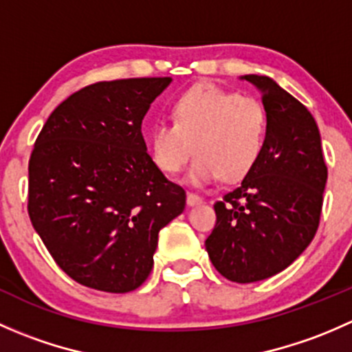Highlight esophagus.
<instances>
[{
	"label": "esophagus",
	"instance_id": "34e87169",
	"mask_svg": "<svg viewBox=\"0 0 352 352\" xmlns=\"http://www.w3.org/2000/svg\"><path fill=\"white\" fill-rule=\"evenodd\" d=\"M201 202H202V197H199L197 194L187 192V204H189V206H197V204H201Z\"/></svg>",
	"mask_w": 352,
	"mask_h": 352
}]
</instances>
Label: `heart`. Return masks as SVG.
Masks as SVG:
<instances>
[{
  "mask_svg": "<svg viewBox=\"0 0 352 352\" xmlns=\"http://www.w3.org/2000/svg\"><path fill=\"white\" fill-rule=\"evenodd\" d=\"M267 107L255 97L199 83L172 104V124L150 133L151 160L165 175H177L196 153L189 180L196 186L245 179L264 153Z\"/></svg>",
  "mask_w": 352,
  "mask_h": 352,
  "instance_id": "b5f03b06",
  "label": "heart"
}]
</instances>
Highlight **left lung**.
Wrapping results in <instances>:
<instances>
[{
    "mask_svg": "<svg viewBox=\"0 0 352 352\" xmlns=\"http://www.w3.org/2000/svg\"><path fill=\"white\" fill-rule=\"evenodd\" d=\"M245 80L262 91L269 112L264 153L236 189L214 202L206 250L233 283L285 271L310 245L320 223L327 165L314 116L267 76Z\"/></svg>",
    "mask_w": 352,
    "mask_h": 352,
    "instance_id": "8db88e82",
    "label": "left lung"
}]
</instances>
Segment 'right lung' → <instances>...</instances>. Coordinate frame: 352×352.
<instances>
[{"instance_id": "obj_1", "label": "right lung", "mask_w": 352, "mask_h": 352, "mask_svg": "<svg viewBox=\"0 0 352 352\" xmlns=\"http://www.w3.org/2000/svg\"><path fill=\"white\" fill-rule=\"evenodd\" d=\"M172 78L98 81L58 105L28 160V216L80 285L127 293L150 276L158 232L186 208L146 151L141 122Z\"/></svg>"}]
</instances>
